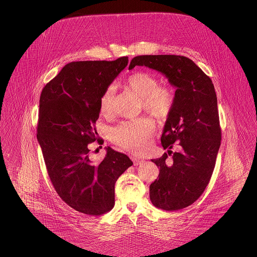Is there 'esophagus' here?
<instances>
[{
  "mask_svg": "<svg viewBox=\"0 0 257 257\" xmlns=\"http://www.w3.org/2000/svg\"><path fill=\"white\" fill-rule=\"evenodd\" d=\"M133 162H134V166H138L144 163V160L140 159V158H133Z\"/></svg>",
  "mask_w": 257,
  "mask_h": 257,
  "instance_id": "1",
  "label": "esophagus"
}]
</instances>
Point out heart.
<instances>
[{
  "label": "heart",
  "instance_id": "obj_1",
  "mask_svg": "<svg viewBox=\"0 0 257 257\" xmlns=\"http://www.w3.org/2000/svg\"><path fill=\"white\" fill-rule=\"evenodd\" d=\"M124 87L141 97L142 107L153 116L165 119L171 114L175 104V95L171 87L159 86V79L147 71H136L124 81ZM99 110L102 115L109 117L115 110V92L108 86L99 98ZM155 131L153 121L142 117L133 121H124L110 131V141L118 147L133 153L147 150Z\"/></svg>",
  "mask_w": 257,
  "mask_h": 257
}]
</instances>
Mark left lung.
Returning <instances> with one entry per match:
<instances>
[{
  "label": "left lung",
  "instance_id": "obj_1",
  "mask_svg": "<svg viewBox=\"0 0 257 257\" xmlns=\"http://www.w3.org/2000/svg\"><path fill=\"white\" fill-rule=\"evenodd\" d=\"M147 66L164 74L176 87L175 104L161 143L168 153L151 160L160 168L149 187L156 207L175 211L193 204L207 187L221 140L218 101L211 79L192 60L175 55H145L132 59L129 69ZM173 144L181 147L171 160Z\"/></svg>",
  "mask_w": 257,
  "mask_h": 257
}]
</instances>
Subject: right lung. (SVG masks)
I'll return each instance as SVG.
<instances>
[{"instance_id": "add662e5", "label": "right lung", "mask_w": 257, "mask_h": 257, "mask_svg": "<svg viewBox=\"0 0 257 257\" xmlns=\"http://www.w3.org/2000/svg\"><path fill=\"white\" fill-rule=\"evenodd\" d=\"M127 64L128 57L69 62L43 87L39 99L37 141L50 180L67 205L86 215L112 209L114 184L133 165L109 147L103 161L94 164L88 149L97 140L99 98Z\"/></svg>"}]
</instances>
